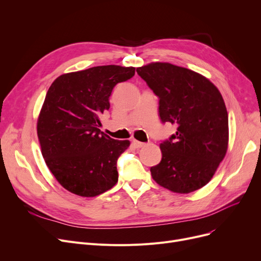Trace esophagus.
I'll use <instances>...</instances> for the list:
<instances>
[{"instance_id": "esophagus-1", "label": "esophagus", "mask_w": 261, "mask_h": 261, "mask_svg": "<svg viewBox=\"0 0 261 261\" xmlns=\"http://www.w3.org/2000/svg\"><path fill=\"white\" fill-rule=\"evenodd\" d=\"M132 144H133V146H134L135 148H142V147L145 146L144 143L139 142V141H136V140H133V141H132Z\"/></svg>"}]
</instances>
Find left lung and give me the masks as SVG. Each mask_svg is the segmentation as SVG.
Here are the masks:
<instances>
[{
	"instance_id": "obj_1",
	"label": "left lung",
	"mask_w": 261,
	"mask_h": 261,
	"mask_svg": "<svg viewBox=\"0 0 261 261\" xmlns=\"http://www.w3.org/2000/svg\"><path fill=\"white\" fill-rule=\"evenodd\" d=\"M160 98L163 122L176 132L160 145L162 161L150 168L152 179L176 194L206 185L228 146V115L221 93L206 77L168 62L136 68Z\"/></svg>"
}]
</instances>
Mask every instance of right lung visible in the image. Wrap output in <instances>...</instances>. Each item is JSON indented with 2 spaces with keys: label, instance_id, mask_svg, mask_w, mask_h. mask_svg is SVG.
I'll return each mask as SVG.
<instances>
[{
  "label": "right lung",
  "instance_id": "right-lung-1",
  "mask_svg": "<svg viewBox=\"0 0 261 261\" xmlns=\"http://www.w3.org/2000/svg\"><path fill=\"white\" fill-rule=\"evenodd\" d=\"M135 67L100 65L59 76L49 87L37 121L41 152L59 184L80 197H96L118 181L116 162L130 146L100 131V116L119 82Z\"/></svg>",
  "mask_w": 261,
  "mask_h": 261
}]
</instances>
